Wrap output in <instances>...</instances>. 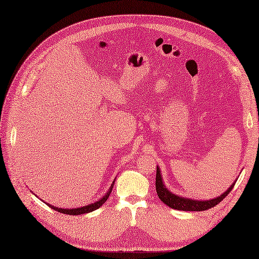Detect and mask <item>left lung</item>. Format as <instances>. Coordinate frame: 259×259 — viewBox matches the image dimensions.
Listing matches in <instances>:
<instances>
[{
    "mask_svg": "<svg viewBox=\"0 0 259 259\" xmlns=\"http://www.w3.org/2000/svg\"><path fill=\"white\" fill-rule=\"evenodd\" d=\"M234 185L235 181L233 182L231 187L228 188L225 193L222 194L218 197L212 198V200H193V198H187L180 196V195L173 194L171 190L166 188V186H165L162 173H160V168L158 166L157 171H156V192H157L160 201H163V203H165L167 206L172 207V209L181 211H205L207 209H211V207L215 206L218 203L222 202L224 198L230 194L233 187H234Z\"/></svg>",
    "mask_w": 259,
    "mask_h": 259,
    "instance_id": "obj_1",
    "label": "left lung"
}]
</instances>
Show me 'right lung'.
<instances>
[{"label": "right lung", "mask_w": 259, "mask_h": 259, "mask_svg": "<svg viewBox=\"0 0 259 259\" xmlns=\"http://www.w3.org/2000/svg\"><path fill=\"white\" fill-rule=\"evenodd\" d=\"M113 185H114V181L112 182V185L110 186L109 190L107 192V194H104V196H102V198H100L99 201H96L94 203H91V204L88 205H84V206H80V207H74V209H63V207H57V206H54L52 204H49V203H47L52 209L58 211V212L61 213H64V214H71V215H75V214H82V213H88V212H92V211H94L96 209H99V207L105 203V201L108 200L110 193H111V190L113 188Z\"/></svg>", "instance_id": "add662e5"}]
</instances>
